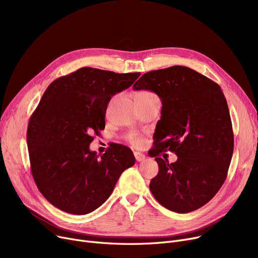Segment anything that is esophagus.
<instances>
[{
    "mask_svg": "<svg viewBox=\"0 0 258 258\" xmlns=\"http://www.w3.org/2000/svg\"><path fill=\"white\" fill-rule=\"evenodd\" d=\"M134 155H135V158H136V160H137L138 162H141V161L145 160V158H146L145 155H143V154H141V153H139V152H135Z\"/></svg>",
    "mask_w": 258,
    "mask_h": 258,
    "instance_id": "1",
    "label": "esophagus"
}]
</instances>
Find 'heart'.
Instances as JSON below:
<instances>
[{
    "instance_id": "heart-1",
    "label": "heart",
    "mask_w": 258,
    "mask_h": 258,
    "mask_svg": "<svg viewBox=\"0 0 258 258\" xmlns=\"http://www.w3.org/2000/svg\"><path fill=\"white\" fill-rule=\"evenodd\" d=\"M137 95H141V96H156L154 93H152L150 91H141ZM130 140L135 145H140L142 143V139L139 136H137V135H132V136L130 137Z\"/></svg>"
}]
</instances>
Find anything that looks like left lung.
Segmentation results:
<instances>
[{
  "mask_svg": "<svg viewBox=\"0 0 258 258\" xmlns=\"http://www.w3.org/2000/svg\"><path fill=\"white\" fill-rule=\"evenodd\" d=\"M134 90L155 92L162 101L154 134L159 172L150 184L155 199L168 210L195 211L218 194L231 162L234 138L229 108L221 87L183 66L142 75ZM170 150L173 164L158 156Z\"/></svg>",
  "mask_w": 258,
  "mask_h": 258,
  "instance_id": "obj_1",
  "label": "left lung"
}]
</instances>
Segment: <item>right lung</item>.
Returning a JSON list of instances; mask_svg holds the SVG:
<instances>
[{
  "mask_svg": "<svg viewBox=\"0 0 258 258\" xmlns=\"http://www.w3.org/2000/svg\"><path fill=\"white\" fill-rule=\"evenodd\" d=\"M139 76L86 67L55 79L45 91L30 117L27 144L34 182L53 206L77 215L94 211L135 164L127 146L114 143L100 157L89 146L92 134L104 130L111 98Z\"/></svg>",
  "mask_w": 258,
  "mask_h": 258,
  "instance_id": "1",
  "label": "right lung"
}]
</instances>
